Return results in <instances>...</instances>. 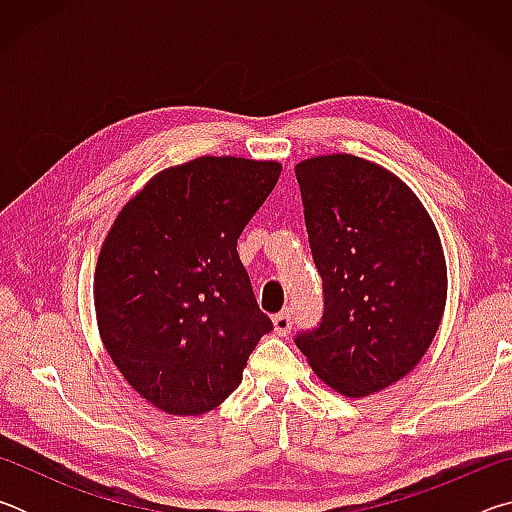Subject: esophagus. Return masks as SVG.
<instances>
[{"mask_svg":"<svg viewBox=\"0 0 512 512\" xmlns=\"http://www.w3.org/2000/svg\"><path fill=\"white\" fill-rule=\"evenodd\" d=\"M273 327L277 334H289L291 327H293V311L291 309H282L280 314L273 316Z\"/></svg>","mask_w":512,"mask_h":512,"instance_id":"obj_1","label":"esophagus"}]
</instances>
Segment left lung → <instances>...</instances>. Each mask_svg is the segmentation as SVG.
I'll return each instance as SVG.
<instances>
[{
  "instance_id": "8db88e82",
  "label": "left lung",
  "mask_w": 512,
  "mask_h": 512,
  "mask_svg": "<svg viewBox=\"0 0 512 512\" xmlns=\"http://www.w3.org/2000/svg\"><path fill=\"white\" fill-rule=\"evenodd\" d=\"M296 178L325 300L296 345L341 395L384 391L418 366L443 318L436 225L400 178L357 155L302 160Z\"/></svg>"
}]
</instances>
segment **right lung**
Here are the masks:
<instances>
[{
  "mask_svg": "<svg viewBox=\"0 0 512 512\" xmlns=\"http://www.w3.org/2000/svg\"><path fill=\"white\" fill-rule=\"evenodd\" d=\"M280 171L273 160L205 155L153 176L112 223L94 273L99 334L155 409L212 411L273 329L237 239Z\"/></svg>",
  "mask_w": 512,
  "mask_h": 512,
  "instance_id": "1",
  "label": "right lung"
}]
</instances>
